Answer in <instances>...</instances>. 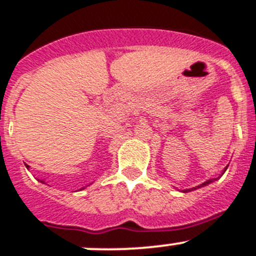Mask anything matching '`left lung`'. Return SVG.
<instances>
[{
	"label": "left lung",
	"mask_w": 256,
	"mask_h": 256,
	"mask_svg": "<svg viewBox=\"0 0 256 256\" xmlns=\"http://www.w3.org/2000/svg\"><path fill=\"white\" fill-rule=\"evenodd\" d=\"M226 170H227V166H226V168H224V171H226ZM224 172H222V174H221V175H220V176H218V178H214V179H210V180H207V182H203V184L198 185V186H196V188H192V189H184V190H182V193H188V192L196 190V189H199V188H203V186H206V185L210 184V182H216V180H217V179H220V178H221V176H222V175H224Z\"/></svg>",
	"instance_id": "8db88e82"
}]
</instances>
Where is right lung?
<instances>
[{"label": "right lung", "mask_w": 256, "mask_h": 256, "mask_svg": "<svg viewBox=\"0 0 256 256\" xmlns=\"http://www.w3.org/2000/svg\"><path fill=\"white\" fill-rule=\"evenodd\" d=\"M26 168H29V166H28V165H26ZM38 180H39V182H43V184H46V180H44V179H38ZM91 184H92V182H91ZM91 184H88V185H86V186H90ZM86 186H82L81 189H78V190H84V189H85Z\"/></svg>", "instance_id": "1"}]
</instances>
